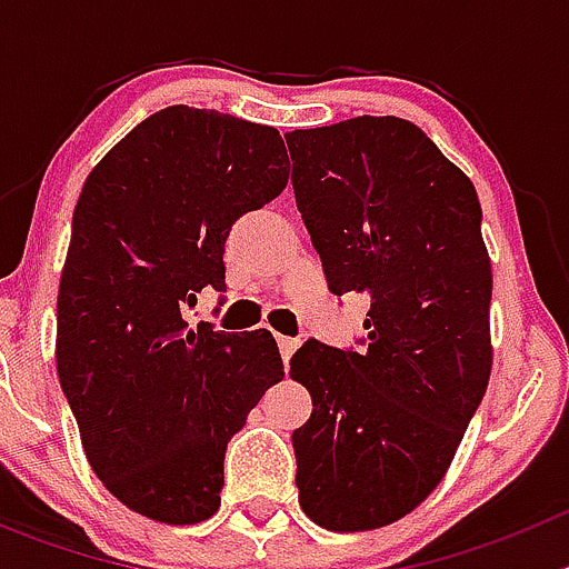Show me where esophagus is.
<instances>
[{
  "mask_svg": "<svg viewBox=\"0 0 569 569\" xmlns=\"http://www.w3.org/2000/svg\"><path fill=\"white\" fill-rule=\"evenodd\" d=\"M279 350H281V359H284V365H288L290 361V356L296 353V347H299V341L296 339H288V336H279Z\"/></svg>",
  "mask_w": 569,
  "mask_h": 569,
  "instance_id": "34e87169",
  "label": "esophagus"
}]
</instances>
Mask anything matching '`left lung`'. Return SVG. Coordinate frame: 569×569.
<instances>
[{
  "label": "left lung",
  "mask_w": 569,
  "mask_h": 569,
  "mask_svg": "<svg viewBox=\"0 0 569 569\" xmlns=\"http://www.w3.org/2000/svg\"><path fill=\"white\" fill-rule=\"evenodd\" d=\"M293 193L336 296L370 301L365 350L290 359L313 413L293 433L308 519L376 530L445 479L492 367V270L472 182L421 128L356 116L284 136Z\"/></svg>",
  "instance_id": "obj_1"
}]
</instances>
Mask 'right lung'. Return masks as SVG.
<instances>
[{
  "label": "right lung",
  "instance_id": "right-lung-1",
  "mask_svg": "<svg viewBox=\"0 0 569 569\" xmlns=\"http://www.w3.org/2000/svg\"><path fill=\"white\" fill-rule=\"evenodd\" d=\"M288 176L276 128L170 104L84 179L59 281L57 373L90 467L139 516L210 519L228 441L284 376L270 330L188 328L182 308L224 290L230 228Z\"/></svg>",
  "mask_w": 569,
  "mask_h": 569
}]
</instances>
